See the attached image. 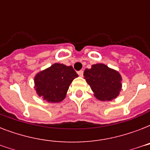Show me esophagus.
Instances as JSON below:
<instances>
[{"mask_svg": "<svg viewBox=\"0 0 150 150\" xmlns=\"http://www.w3.org/2000/svg\"><path fill=\"white\" fill-rule=\"evenodd\" d=\"M78 74H79V76H81V77H82V75H83V71L82 70L79 71H78Z\"/></svg>", "mask_w": 150, "mask_h": 150, "instance_id": "esophagus-1", "label": "esophagus"}]
</instances>
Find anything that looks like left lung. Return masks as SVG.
<instances>
[{"label": "left lung", "mask_w": 150, "mask_h": 150, "mask_svg": "<svg viewBox=\"0 0 150 150\" xmlns=\"http://www.w3.org/2000/svg\"><path fill=\"white\" fill-rule=\"evenodd\" d=\"M84 76L98 100L110 101L118 96L121 77L116 71L103 64H96L85 70Z\"/></svg>", "instance_id": "1"}]
</instances>
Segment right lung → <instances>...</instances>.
Returning a JSON list of instances; mask_svg holds the SVG:
<instances>
[{
  "label": "right lung",
  "mask_w": 150,
  "mask_h": 150,
  "mask_svg": "<svg viewBox=\"0 0 150 150\" xmlns=\"http://www.w3.org/2000/svg\"><path fill=\"white\" fill-rule=\"evenodd\" d=\"M78 77L71 66L54 64L35 77L36 93L48 102L58 103L64 99L69 86Z\"/></svg>",
  "instance_id": "right-lung-1"
}]
</instances>
